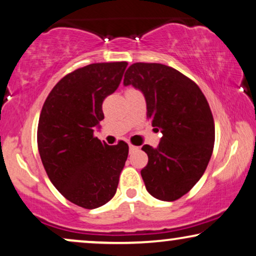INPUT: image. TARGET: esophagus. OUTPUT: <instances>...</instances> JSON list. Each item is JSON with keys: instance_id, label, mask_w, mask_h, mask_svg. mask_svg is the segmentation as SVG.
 I'll list each match as a JSON object with an SVG mask.
<instances>
[{"instance_id": "34e87169", "label": "esophagus", "mask_w": 256, "mask_h": 256, "mask_svg": "<svg viewBox=\"0 0 256 256\" xmlns=\"http://www.w3.org/2000/svg\"><path fill=\"white\" fill-rule=\"evenodd\" d=\"M136 149H138V146H132V144H129V152H134V150H136Z\"/></svg>"}]
</instances>
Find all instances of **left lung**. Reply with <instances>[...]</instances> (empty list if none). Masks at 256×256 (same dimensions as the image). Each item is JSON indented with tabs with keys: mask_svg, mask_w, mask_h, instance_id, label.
<instances>
[{
	"mask_svg": "<svg viewBox=\"0 0 256 256\" xmlns=\"http://www.w3.org/2000/svg\"><path fill=\"white\" fill-rule=\"evenodd\" d=\"M124 85L141 90L152 127L163 134L157 148L142 146L149 158L141 170L146 191L177 200L200 180L212 156L214 121L208 100L186 76L156 62L129 66Z\"/></svg>",
	"mask_w": 256,
	"mask_h": 256,
	"instance_id": "obj_1",
	"label": "left lung"
}]
</instances>
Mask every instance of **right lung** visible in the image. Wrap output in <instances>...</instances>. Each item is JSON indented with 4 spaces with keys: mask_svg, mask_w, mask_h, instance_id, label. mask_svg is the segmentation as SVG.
I'll return each instance as SVG.
<instances>
[{
    "mask_svg": "<svg viewBox=\"0 0 256 256\" xmlns=\"http://www.w3.org/2000/svg\"><path fill=\"white\" fill-rule=\"evenodd\" d=\"M127 62H98L59 80L42 108L38 150L48 178L73 204L93 210L110 200L128 157V144L94 138L102 102L120 85Z\"/></svg>",
    "mask_w": 256,
    "mask_h": 256,
    "instance_id": "add662e5",
    "label": "right lung"
}]
</instances>
